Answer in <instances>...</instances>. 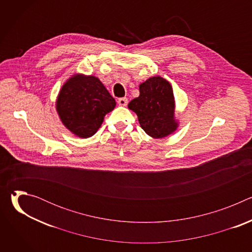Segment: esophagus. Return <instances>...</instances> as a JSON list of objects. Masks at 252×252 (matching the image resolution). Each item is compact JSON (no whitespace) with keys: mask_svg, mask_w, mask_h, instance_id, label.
Here are the masks:
<instances>
[{"mask_svg":"<svg viewBox=\"0 0 252 252\" xmlns=\"http://www.w3.org/2000/svg\"><path fill=\"white\" fill-rule=\"evenodd\" d=\"M118 103L120 105H123V106H126L127 104V98L126 97H121L118 99Z\"/></svg>","mask_w":252,"mask_h":252,"instance_id":"esophagus-1","label":"esophagus"}]
</instances>
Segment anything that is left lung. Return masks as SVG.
<instances>
[{"instance_id":"left-lung-1","label":"left lung","mask_w":252,"mask_h":252,"mask_svg":"<svg viewBox=\"0 0 252 252\" xmlns=\"http://www.w3.org/2000/svg\"><path fill=\"white\" fill-rule=\"evenodd\" d=\"M127 106L136 114L141 128L154 138L165 137L178 127L172 87L159 76L140 84L138 97L130 100Z\"/></svg>"}]
</instances>
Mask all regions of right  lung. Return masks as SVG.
Listing matches in <instances>:
<instances>
[{
	"instance_id": "right-lung-1",
	"label": "right lung",
	"mask_w": 252,
	"mask_h": 252,
	"mask_svg": "<svg viewBox=\"0 0 252 252\" xmlns=\"http://www.w3.org/2000/svg\"><path fill=\"white\" fill-rule=\"evenodd\" d=\"M117 102L94 76L76 74L62 87L56 109L63 125L81 138L93 136Z\"/></svg>"
}]
</instances>
